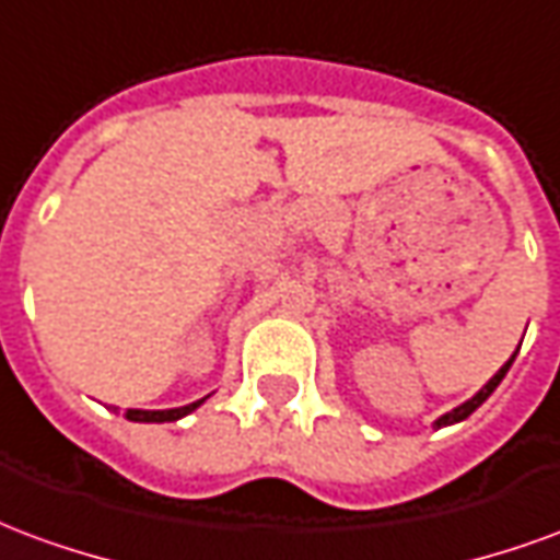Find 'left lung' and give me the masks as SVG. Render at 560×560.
Here are the masks:
<instances>
[{
	"instance_id": "8db88e82",
	"label": "left lung",
	"mask_w": 560,
	"mask_h": 560,
	"mask_svg": "<svg viewBox=\"0 0 560 560\" xmlns=\"http://www.w3.org/2000/svg\"><path fill=\"white\" fill-rule=\"evenodd\" d=\"M516 353H518V348H516ZM516 353H513V357H510V360H506V363L501 365V369H498V372H494V377H489V384H482L480 393H474V396H470L468 401H462V405H458V408H453V411H446L444 417H438V420L432 422L434 429H444V425H453V422L468 420L470 413L477 411V408H480L482 401L489 399V396H492L494 389H498V384H501V381H504V375H506V372H510V365H513V360H516Z\"/></svg>"
}]
</instances>
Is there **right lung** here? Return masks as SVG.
Instances as JSON below:
<instances>
[{
	"label": "right lung",
	"instance_id": "obj_1",
	"mask_svg": "<svg viewBox=\"0 0 560 560\" xmlns=\"http://www.w3.org/2000/svg\"><path fill=\"white\" fill-rule=\"evenodd\" d=\"M207 399L209 396H203V399L191 401V405H183V408H167V411H140V408H128L126 417L135 422H176V420H183V417H188L191 411H197V408H200Z\"/></svg>",
	"mask_w": 560,
	"mask_h": 560
}]
</instances>
